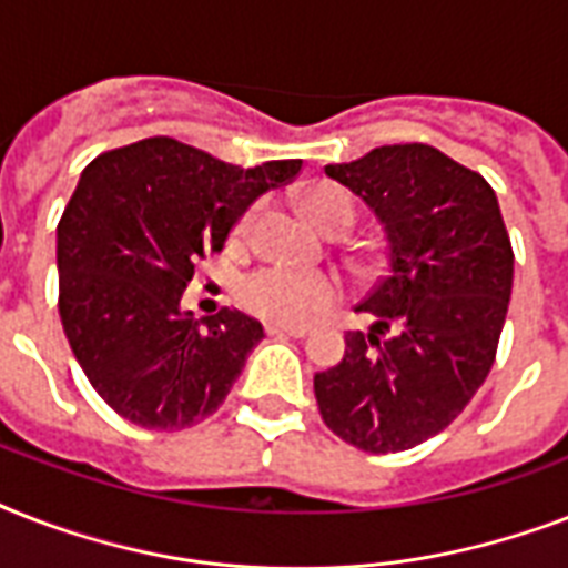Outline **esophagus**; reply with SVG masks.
<instances>
[{"label":"esophagus","instance_id":"1","mask_svg":"<svg viewBox=\"0 0 568 568\" xmlns=\"http://www.w3.org/2000/svg\"><path fill=\"white\" fill-rule=\"evenodd\" d=\"M267 336H285V338H303L310 329L306 327H285V324H265Z\"/></svg>","mask_w":568,"mask_h":568}]
</instances>
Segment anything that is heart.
<instances>
[{
  "instance_id": "obj_1",
  "label": "heart",
  "mask_w": 568,
  "mask_h": 568,
  "mask_svg": "<svg viewBox=\"0 0 568 568\" xmlns=\"http://www.w3.org/2000/svg\"><path fill=\"white\" fill-rule=\"evenodd\" d=\"M306 212L324 232H345L356 221V200L342 185H315L303 200ZM253 214H244L239 235L250 230ZM338 297V280L321 271H297V267L271 265L250 274L241 283V301L258 318L276 324H306L327 310Z\"/></svg>"
}]
</instances>
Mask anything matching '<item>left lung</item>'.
<instances>
[{
    "mask_svg": "<svg viewBox=\"0 0 568 568\" xmlns=\"http://www.w3.org/2000/svg\"><path fill=\"white\" fill-rule=\"evenodd\" d=\"M386 235V274L336 368L315 374L321 418L372 454L422 445L457 418L495 363L513 247L493 185L436 146L388 144L327 164Z\"/></svg>",
    "mask_w": 568,
    "mask_h": 568,
    "instance_id": "8db88e82",
    "label": "left lung"
}]
</instances>
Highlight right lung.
Masks as SVG:
<instances>
[{
	"label": "right lung",
	"mask_w": 568,
	"mask_h": 568,
	"mask_svg": "<svg viewBox=\"0 0 568 568\" xmlns=\"http://www.w3.org/2000/svg\"><path fill=\"white\" fill-rule=\"evenodd\" d=\"M301 168H235L173 138L84 168L58 223V312L91 386L126 422L182 430L226 400L265 329L239 310L196 321L182 292L250 203Z\"/></svg>",
	"instance_id": "obj_1"
}]
</instances>
